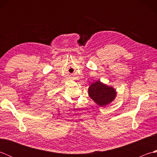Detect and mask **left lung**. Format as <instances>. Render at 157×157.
<instances>
[{"mask_svg": "<svg viewBox=\"0 0 157 157\" xmlns=\"http://www.w3.org/2000/svg\"><path fill=\"white\" fill-rule=\"evenodd\" d=\"M88 94L98 105L104 106L114 101L117 92L114 88L106 86L98 80L90 86Z\"/></svg>", "mask_w": 157, "mask_h": 157, "instance_id": "1", "label": "left lung"}]
</instances>
